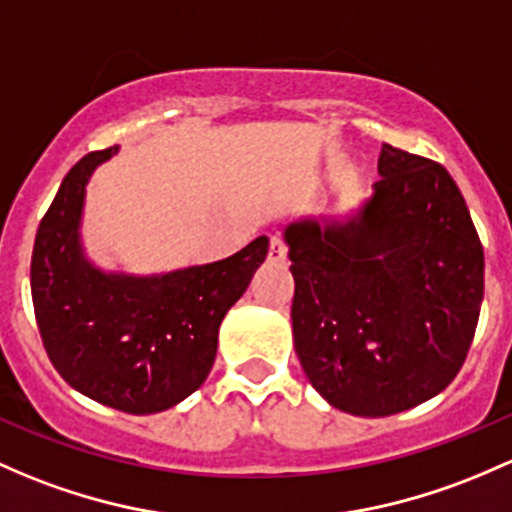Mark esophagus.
Returning <instances> with one entry per match:
<instances>
[{
  "mask_svg": "<svg viewBox=\"0 0 512 512\" xmlns=\"http://www.w3.org/2000/svg\"><path fill=\"white\" fill-rule=\"evenodd\" d=\"M267 260H270V262H284V260H287V245H284V240L277 238V235H272V238H270Z\"/></svg>",
  "mask_w": 512,
  "mask_h": 512,
  "instance_id": "obj_1",
  "label": "esophagus"
}]
</instances>
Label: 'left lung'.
<instances>
[{"label": "left lung", "mask_w": 512, "mask_h": 512, "mask_svg": "<svg viewBox=\"0 0 512 512\" xmlns=\"http://www.w3.org/2000/svg\"><path fill=\"white\" fill-rule=\"evenodd\" d=\"M378 174L343 223L284 228L299 363L328 405L355 417L439 395L464 365L483 301V247L449 171L383 144Z\"/></svg>", "instance_id": "left-lung-1"}]
</instances>
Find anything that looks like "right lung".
I'll use <instances>...</instances> for the list:
<instances>
[{"label":"right lung","instance_id":"right-lung-1","mask_svg":"<svg viewBox=\"0 0 512 512\" xmlns=\"http://www.w3.org/2000/svg\"><path fill=\"white\" fill-rule=\"evenodd\" d=\"M117 147L85 154L43 215L31 299L43 348L68 385L100 405L154 414L196 392L213 368L218 328L265 262L260 235L211 265L164 274L102 272L80 242L85 186Z\"/></svg>","mask_w":512,"mask_h":512}]
</instances>
